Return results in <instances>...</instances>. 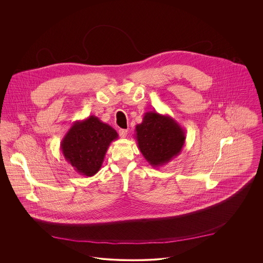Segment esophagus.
I'll return each mask as SVG.
<instances>
[{"label": "esophagus", "mask_w": 263, "mask_h": 263, "mask_svg": "<svg viewBox=\"0 0 263 263\" xmlns=\"http://www.w3.org/2000/svg\"><path fill=\"white\" fill-rule=\"evenodd\" d=\"M118 133H119L120 137L125 138L127 136V134H128V130H126V129H119Z\"/></svg>", "instance_id": "esophagus-1"}]
</instances>
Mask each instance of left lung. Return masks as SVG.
<instances>
[{
    "label": "left lung",
    "instance_id": "left-lung-1",
    "mask_svg": "<svg viewBox=\"0 0 263 263\" xmlns=\"http://www.w3.org/2000/svg\"><path fill=\"white\" fill-rule=\"evenodd\" d=\"M138 148L153 167L170 163L185 144V130L167 114L148 111L135 128Z\"/></svg>",
    "mask_w": 263,
    "mask_h": 263
}]
</instances>
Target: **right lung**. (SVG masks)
I'll list each match as a JSON object with an SVG mask.
<instances>
[{"mask_svg": "<svg viewBox=\"0 0 263 263\" xmlns=\"http://www.w3.org/2000/svg\"><path fill=\"white\" fill-rule=\"evenodd\" d=\"M117 139L118 134L111 126L90 115L73 123L63 138L60 148L76 172L89 177L100 171L109 145Z\"/></svg>", "mask_w": 263, "mask_h": 263, "instance_id": "right-lung-1", "label": "right lung"}]
</instances>
